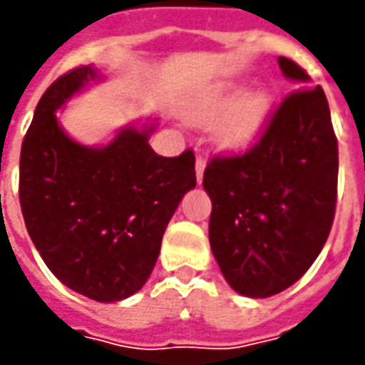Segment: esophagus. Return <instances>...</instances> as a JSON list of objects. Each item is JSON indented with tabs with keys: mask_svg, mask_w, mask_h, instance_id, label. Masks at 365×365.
<instances>
[{
	"mask_svg": "<svg viewBox=\"0 0 365 365\" xmlns=\"http://www.w3.org/2000/svg\"><path fill=\"white\" fill-rule=\"evenodd\" d=\"M203 172H205V160H203V156H197L195 158V178H197V183L203 182Z\"/></svg>",
	"mask_w": 365,
	"mask_h": 365,
	"instance_id": "obj_1",
	"label": "esophagus"
}]
</instances>
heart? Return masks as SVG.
Segmentation results:
<instances>
[{
  "label": "heart",
  "mask_w": 365,
  "mask_h": 365,
  "mask_svg": "<svg viewBox=\"0 0 365 365\" xmlns=\"http://www.w3.org/2000/svg\"><path fill=\"white\" fill-rule=\"evenodd\" d=\"M272 109V97L266 90L246 91L242 82H225L209 90L187 109L193 125H215V140L227 150H240L260 135Z\"/></svg>",
  "instance_id": "heart-1"
}]
</instances>
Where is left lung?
Returning a JSON list of instances; mask_svg holds the SVG:
<instances>
[{"instance_id":"8db88e82","label":"left lung","mask_w":365,"mask_h":365,"mask_svg":"<svg viewBox=\"0 0 365 365\" xmlns=\"http://www.w3.org/2000/svg\"><path fill=\"white\" fill-rule=\"evenodd\" d=\"M277 64L299 90L252 150L213 158L203 174L215 260L230 287L252 299L282 293L313 266L336 207L338 143L327 96L293 60Z\"/></svg>"}]
</instances>
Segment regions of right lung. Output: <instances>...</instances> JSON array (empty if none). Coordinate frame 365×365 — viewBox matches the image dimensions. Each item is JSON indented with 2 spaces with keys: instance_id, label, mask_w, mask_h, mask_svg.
<instances>
[{
  "instance_id": "right-lung-1",
  "label": "right lung",
  "mask_w": 365,
  "mask_h": 365,
  "mask_svg": "<svg viewBox=\"0 0 365 365\" xmlns=\"http://www.w3.org/2000/svg\"><path fill=\"white\" fill-rule=\"evenodd\" d=\"M99 80L90 64L44 91L21 146L19 201L52 274L83 297L115 303L150 277L168 222L195 187V156L152 150L158 119L127 125L101 146L72 138L56 113Z\"/></svg>"
}]
</instances>
